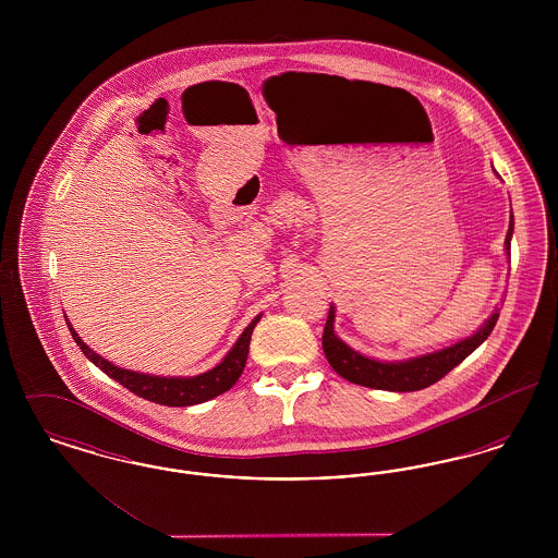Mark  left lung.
I'll return each mask as SVG.
<instances>
[{"label": "left lung", "mask_w": 558, "mask_h": 558, "mask_svg": "<svg viewBox=\"0 0 558 558\" xmlns=\"http://www.w3.org/2000/svg\"><path fill=\"white\" fill-rule=\"evenodd\" d=\"M512 232H514V217L510 213V223H508L505 240L508 259H510ZM335 314H337V310H335V305H330L324 335H322L324 355L335 372L341 374L349 383H355L362 387L405 393V391H421V389L430 387L433 383H437L448 372L453 371L462 360H466L492 335L496 322L500 318V307H496L494 314L485 319L471 337H466L453 345L425 353V355L396 360V362L374 360V357L355 351L353 347L347 345L345 341H341L335 332V318H337Z\"/></svg>", "instance_id": "1"}]
</instances>
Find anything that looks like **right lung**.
Wrapping results in <instances>:
<instances>
[{"label": "right lung", "mask_w": 558, "mask_h": 558, "mask_svg": "<svg viewBox=\"0 0 558 558\" xmlns=\"http://www.w3.org/2000/svg\"><path fill=\"white\" fill-rule=\"evenodd\" d=\"M262 316L264 314L253 318V322L242 330L239 341L226 353V357L217 366H213L211 371L203 372V374H196V376H159V374L155 376V374L119 368L112 362L105 360L102 355H98L94 349L85 345L83 339L77 335V330L73 328V324L69 322L66 316H64V319H66V326H69L75 343L85 353V357L92 364H96L105 374H108L110 378L121 383L125 389H130L137 398L148 399V401H155L160 405L182 408V405H194V403L209 401V399L226 393L228 389H232L236 385L240 374L244 371V364H246L253 328L257 326Z\"/></svg>", "instance_id": "right-lung-1"}]
</instances>
